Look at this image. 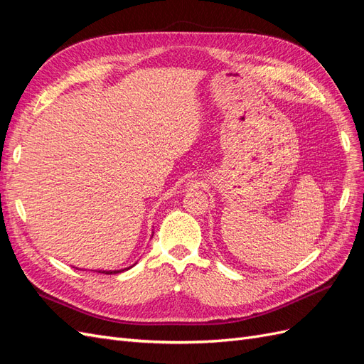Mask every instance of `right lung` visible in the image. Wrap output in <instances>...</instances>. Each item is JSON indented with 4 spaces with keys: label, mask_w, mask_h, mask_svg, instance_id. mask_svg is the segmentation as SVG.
Segmentation results:
<instances>
[{
    "label": "right lung",
    "mask_w": 364,
    "mask_h": 364,
    "mask_svg": "<svg viewBox=\"0 0 364 364\" xmlns=\"http://www.w3.org/2000/svg\"><path fill=\"white\" fill-rule=\"evenodd\" d=\"M100 274H106V275H109V274H118V272H121V271H98Z\"/></svg>",
    "instance_id": "obj_1"
}]
</instances>
